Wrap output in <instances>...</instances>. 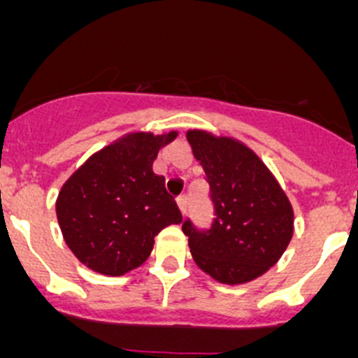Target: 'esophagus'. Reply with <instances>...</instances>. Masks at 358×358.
Returning a JSON list of instances; mask_svg holds the SVG:
<instances>
[{"label":"esophagus","instance_id":"34e87169","mask_svg":"<svg viewBox=\"0 0 358 358\" xmlns=\"http://www.w3.org/2000/svg\"><path fill=\"white\" fill-rule=\"evenodd\" d=\"M178 208H180V212H182V214H185V210H187V196H180L178 198Z\"/></svg>","mask_w":358,"mask_h":358}]
</instances>
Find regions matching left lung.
Returning <instances> with one entry per match:
<instances>
[{
  "label": "left lung",
  "mask_w": 358,
  "mask_h": 358,
  "mask_svg": "<svg viewBox=\"0 0 358 358\" xmlns=\"http://www.w3.org/2000/svg\"><path fill=\"white\" fill-rule=\"evenodd\" d=\"M214 203L210 230L182 224L196 266L215 282L241 285L259 278L287 250L294 212L278 180L255 151L234 137L187 130Z\"/></svg>",
  "instance_id": "8db88e82"
}]
</instances>
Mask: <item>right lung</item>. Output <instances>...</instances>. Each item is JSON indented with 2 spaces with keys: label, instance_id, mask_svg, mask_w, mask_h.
Listing matches in <instances>:
<instances>
[{
  "label": "right lung",
  "instance_id": "obj_1",
  "mask_svg": "<svg viewBox=\"0 0 358 358\" xmlns=\"http://www.w3.org/2000/svg\"><path fill=\"white\" fill-rule=\"evenodd\" d=\"M178 131H131L101 148L76 169L55 203L64 241L73 255L99 275L121 276L143 266L155 235L182 223L153 173L160 148Z\"/></svg>",
  "mask_w": 358,
  "mask_h": 358
}]
</instances>
